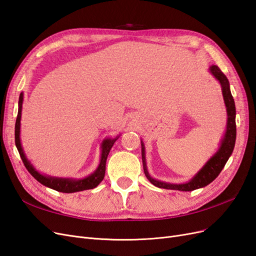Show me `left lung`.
I'll return each mask as SVG.
<instances>
[{"instance_id":"obj_1","label":"left lung","mask_w":256,"mask_h":256,"mask_svg":"<svg viewBox=\"0 0 256 256\" xmlns=\"http://www.w3.org/2000/svg\"><path fill=\"white\" fill-rule=\"evenodd\" d=\"M209 72L214 78L218 80L221 84L222 88V95L224 99V104L226 106V113H228V122H226V134H224L221 145L219 147L218 152H216L214 156L209 159L205 166L200 170V171L193 176L191 180L186 184H170L164 182L161 180H157L152 178L148 171H147L146 166V159H145V146L144 143L141 141L142 145V161H143V168L145 176L154 186H156L158 188L162 189H170V190H180V191H193L196 189L203 188L205 186L209 184L212 182H214L222 168L226 166L228 158L230 157L232 152L234 150L235 141H236V109H235V102L234 98L232 96V92L230 90V82L226 78V76L224 74L221 69L212 65L209 67Z\"/></svg>"}]
</instances>
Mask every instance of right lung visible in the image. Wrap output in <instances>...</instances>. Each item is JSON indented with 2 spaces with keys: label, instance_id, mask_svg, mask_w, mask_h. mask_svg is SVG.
<instances>
[{
  "label": "right lung",
  "instance_id": "obj_1",
  "mask_svg": "<svg viewBox=\"0 0 256 256\" xmlns=\"http://www.w3.org/2000/svg\"><path fill=\"white\" fill-rule=\"evenodd\" d=\"M22 102H23V92L20 94L19 97V109H18V115L16 120V126H14V143H16L17 150L20 154V157L23 161V164L26 166L28 171L30 173L36 180L42 184L44 186L48 188H51L53 190H56L63 193H74L79 192L83 190L94 189L95 187L102 182L104 173H106V162L108 154H109L113 144L118 140V138H106L102 143V157H100V164L96 171L90 174V176L82 178V180H72V178H60V177H52L42 175L36 168L30 164V162L28 160L21 146L20 141V120H21V111H22Z\"/></svg>",
  "mask_w": 256,
  "mask_h": 256
}]
</instances>
